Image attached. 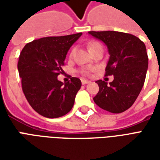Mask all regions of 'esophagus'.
Returning <instances> with one entry per match:
<instances>
[{"label": "esophagus", "mask_w": 160, "mask_h": 160, "mask_svg": "<svg viewBox=\"0 0 160 160\" xmlns=\"http://www.w3.org/2000/svg\"><path fill=\"white\" fill-rule=\"evenodd\" d=\"M81 82H82V84H83V85H87V84L90 83V81L87 80H81Z\"/></svg>", "instance_id": "1"}]
</instances>
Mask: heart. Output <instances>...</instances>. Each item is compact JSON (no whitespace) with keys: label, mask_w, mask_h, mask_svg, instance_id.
Here are the masks:
<instances>
[{"label":"heart","mask_w":160,"mask_h":160,"mask_svg":"<svg viewBox=\"0 0 160 160\" xmlns=\"http://www.w3.org/2000/svg\"><path fill=\"white\" fill-rule=\"evenodd\" d=\"M98 46H101V44L99 43V42H91L90 44H89V50H92V49H94V48H96V47H98ZM74 51H75V49L73 48V49L71 50V52H70V56H73ZM82 73H83L84 74H88L89 72H88L87 70H83V71H82Z\"/></svg>","instance_id":"b5f03b06"}]
</instances>
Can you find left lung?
I'll return each instance as SVG.
<instances>
[{
	"label": "left lung",
	"mask_w": 160,
	"mask_h": 160,
	"mask_svg": "<svg viewBox=\"0 0 160 160\" xmlns=\"http://www.w3.org/2000/svg\"><path fill=\"white\" fill-rule=\"evenodd\" d=\"M88 33L107 46L110 58L105 76H114L109 84L102 80L96 81L99 91L94 102L104 111L122 113L132 106L144 85L148 68L145 43L137 37L120 32Z\"/></svg>",
	"instance_id": "left-lung-1"
}]
</instances>
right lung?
I'll return each instance as SVG.
<instances>
[{"instance_id":"add662e5","label":"right lung","mask_w":160,"mask_h":160,"mask_svg":"<svg viewBox=\"0 0 160 160\" xmlns=\"http://www.w3.org/2000/svg\"><path fill=\"white\" fill-rule=\"evenodd\" d=\"M81 35L80 32L33 40L20 52L18 70L23 92L33 110L44 118H61L73 108L81 81L72 77L63 84L57 76L63 72L62 67L68 49Z\"/></svg>"}]
</instances>
